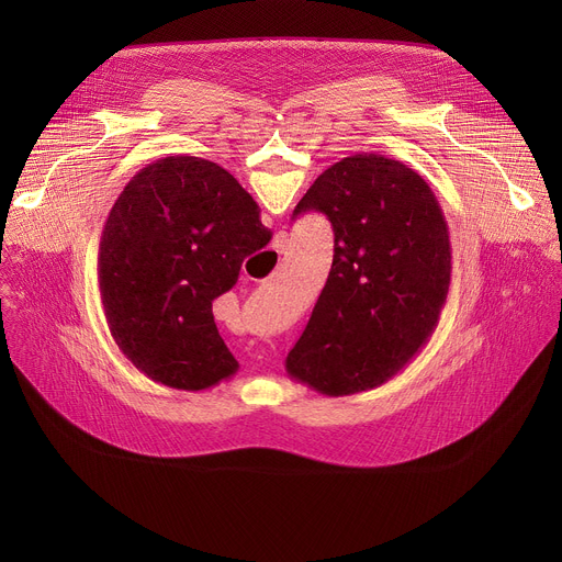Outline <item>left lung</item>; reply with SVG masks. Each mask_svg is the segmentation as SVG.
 Wrapping results in <instances>:
<instances>
[{
  "label": "left lung",
  "mask_w": 562,
  "mask_h": 562,
  "mask_svg": "<svg viewBox=\"0 0 562 562\" xmlns=\"http://www.w3.org/2000/svg\"><path fill=\"white\" fill-rule=\"evenodd\" d=\"M325 213L334 265L286 373L323 395L375 389L438 327L451 284V243L431 187L397 159L356 153L329 167L293 217Z\"/></svg>",
  "instance_id": "1"
}]
</instances>
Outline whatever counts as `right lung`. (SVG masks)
<instances>
[{
  "label": "right lung",
  "instance_id": "obj_1",
  "mask_svg": "<svg viewBox=\"0 0 562 562\" xmlns=\"http://www.w3.org/2000/svg\"><path fill=\"white\" fill-rule=\"evenodd\" d=\"M269 239L256 200L211 159L171 155L135 173L98 256L104 315L126 360L184 391L231 378L239 364L217 334L213 300Z\"/></svg>",
  "mask_w": 562,
  "mask_h": 562
}]
</instances>
